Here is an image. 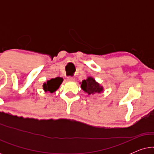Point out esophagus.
Listing matches in <instances>:
<instances>
[{
    "label": "esophagus",
    "instance_id": "obj_1",
    "mask_svg": "<svg viewBox=\"0 0 154 154\" xmlns=\"http://www.w3.org/2000/svg\"><path fill=\"white\" fill-rule=\"evenodd\" d=\"M67 81H75V78L74 77L69 76V77L67 78Z\"/></svg>",
    "mask_w": 154,
    "mask_h": 154
}]
</instances>
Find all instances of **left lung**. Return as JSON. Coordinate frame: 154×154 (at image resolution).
<instances>
[{
	"mask_svg": "<svg viewBox=\"0 0 154 154\" xmlns=\"http://www.w3.org/2000/svg\"><path fill=\"white\" fill-rule=\"evenodd\" d=\"M81 88L88 94L101 93L104 91V88L95 81L94 78L89 76L81 83Z\"/></svg>",
	"mask_w": 154,
	"mask_h": 154,
	"instance_id": "left-lung-1",
	"label": "left lung"
}]
</instances>
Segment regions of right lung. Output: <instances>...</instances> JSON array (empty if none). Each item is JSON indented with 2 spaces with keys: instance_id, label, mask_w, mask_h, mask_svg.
<instances>
[{
  "instance_id": "obj_1",
  "label": "right lung",
  "mask_w": 154,
  "mask_h": 154,
  "mask_svg": "<svg viewBox=\"0 0 154 154\" xmlns=\"http://www.w3.org/2000/svg\"><path fill=\"white\" fill-rule=\"evenodd\" d=\"M63 81V79L61 77H57L55 79L48 80L43 85V89L45 92H50V93L55 92L60 88Z\"/></svg>"
}]
</instances>
